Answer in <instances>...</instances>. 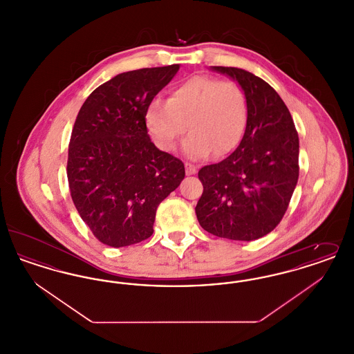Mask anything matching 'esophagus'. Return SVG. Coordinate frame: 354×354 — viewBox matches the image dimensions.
Returning <instances> with one entry per match:
<instances>
[{"label":"esophagus","mask_w":354,"mask_h":354,"mask_svg":"<svg viewBox=\"0 0 354 354\" xmlns=\"http://www.w3.org/2000/svg\"><path fill=\"white\" fill-rule=\"evenodd\" d=\"M185 174L187 175H194V174H196L198 172V166H195V165H191V163H185Z\"/></svg>","instance_id":"34e87169"}]
</instances>
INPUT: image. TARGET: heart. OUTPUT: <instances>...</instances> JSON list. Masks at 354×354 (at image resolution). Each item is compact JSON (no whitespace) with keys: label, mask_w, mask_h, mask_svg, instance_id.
I'll return each mask as SVG.
<instances>
[{"label":"heart","mask_w":354,"mask_h":354,"mask_svg":"<svg viewBox=\"0 0 354 354\" xmlns=\"http://www.w3.org/2000/svg\"><path fill=\"white\" fill-rule=\"evenodd\" d=\"M247 123V98L232 81L192 75L176 84L169 101L156 98L146 111V124L155 145L171 151L188 130L183 153L203 159L211 152L224 155L240 142Z\"/></svg>","instance_id":"obj_1"}]
</instances>
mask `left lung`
I'll list each match as a JSON object with an SVG mask.
<instances>
[{
  "mask_svg": "<svg viewBox=\"0 0 354 354\" xmlns=\"http://www.w3.org/2000/svg\"><path fill=\"white\" fill-rule=\"evenodd\" d=\"M236 81L247 98V124L228 158L199 171L203 194L195 207L203 230L252 241L283 219L299 180V135L274 88L252 73L211 66Z\"/></svg>",
  "mask_w": 354,
  "mask_h": 354,
  "instance_id": "obj_1",
  "label": "left lung"
}]
</instances>
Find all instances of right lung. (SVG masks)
Masks as SVG:
<instances>
[{"label": "right lung", "instance_id": "right-lung-1", "mask_svg": "<svg viewBox=\"0 0 354 354\" xmlns=\"http://www.w3.org/2000/svg\"><path fill=\"white\" fill-rule=\"evenodd\" d=\"M179 65L120 73L84 101L68 145L74 205L94 236L120 248L153 232L156 208L185 179V165L150 139L146 111Z\"/></svg>", "mask_w": 354, "mask_h": 354}]
</instances>
